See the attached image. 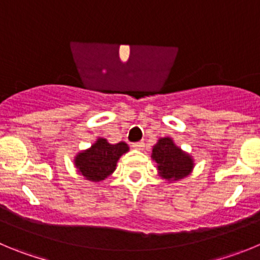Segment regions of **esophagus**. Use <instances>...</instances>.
Segmentation results:
<instances>
[{"label":"esophagus","instance_id":"obj_1","mask_svg":"<svg viewBox=\"0 0 260 260\" xmlns=\"http://www.w3.org/2000/svg\"><path fill=\"white\" fill-rule=\"evenodd\" d=\"M132 147L133 149H136V150H142V149L145 147V144L142 141L135 142V144H132Z\"/></svg>","mask_w":260,"mask_h":260}]
</instances>
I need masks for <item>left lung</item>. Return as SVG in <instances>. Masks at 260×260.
Instances as JSON below:
<instances>
[{
  "mask_svg": "<svg viewBox=\"0 0 260 260\" xmlns=\"http://www.w3.org/2000/svg\"><path fill=\"white\" fill-rule=\"evenodd\" d=\"M151 159L155 162L159 176L170 184L188 177L194 168L193 156L177 146L171 137H160L156 141Z\"/></svg>",
  "mask_w": 260,
  "mask_h": 260,
  "instance_id": "left-lung-1",
  "label": "left lung"
}]
</instances>
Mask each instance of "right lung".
<instances>
[{
    "mask_svg": "<svg viewBox=\"0 0 260 260\" xmlns=\"http://www.w3.org/2000/svg\"><path fill=\"white\" fill-rule=\"evenodd\" d=\"M127 151L129 146L125 142L110 144L104 137H98L88 149L74 156V166L85 180L101 182L116 170V163Z\"/></svg>",
    "mask_w": 260,
    "mask_h": 260,
    "instance_id": "obj_1",
    "label": "right lung"
}]
</instances>
